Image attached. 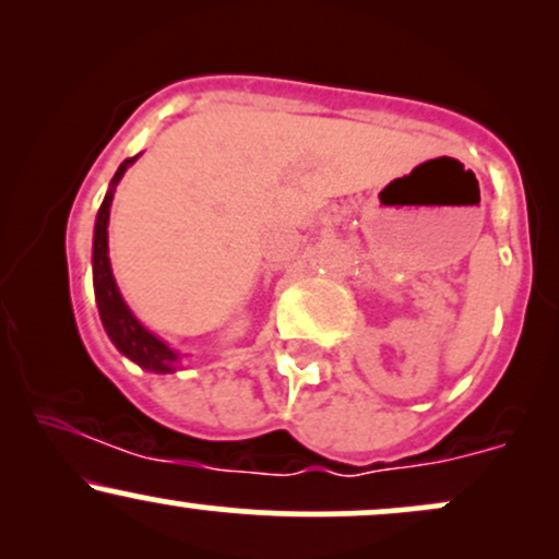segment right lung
<instances>
[{"label":"right lung","instance_id":"1","mask_svg":"<svg viewBox=\"0 0 559 559\" xmlns=\"http://www.w3.org/2000/svg\"><path fill=\"white\" fill-rule=\"evenodd\" d=\"M136 157H128L120 163L118 173L112 176L110 189H107L105 199H102V207L96 213L94 223V249H92V271H94V297L96 307H99L102 325H105L107 336L115 344V349L120 355H126L128 360L136 362L139 368L150 370V373H176L181 368V355L176 349H170L163 338L155 336L146 329L141 320L133 316L131 307L126 305L123 294H120L118 284H115L112 265H110V243H107V226H110V207L115 189H118L120 178L126 176V170L136 163Z\"/></svg>","mask_w":559,"mask_h":559}]
</instances>
